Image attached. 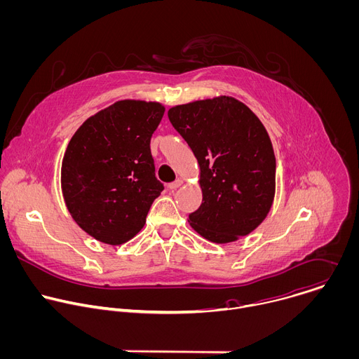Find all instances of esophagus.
I'll return each mask as SVG.
<instances>
[{
    "mask_svg": "<svg viewBox=\"0 0 359 359\" xmlns=\"http://www.w3.org/2000/svg\"><path fill=\"white\" fill-rule=\"evenodd\" d=\"M182 184H183V182H182L180 179H177V180H175L173 183H170V184H169V189H170V190H176V189H177V187H180Z\"/></svg>",
    "mask_w": 359,
    "mask_h": 359,
    "instance_id": "obj_1",
    "label": "esophagus"
}]
</instances>
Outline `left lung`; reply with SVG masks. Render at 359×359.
Wrapping results in <instances>:
<instances>
[{
  "instance_id": "1",
  "label": "left lung",
  "mask_w": 359,
  "mask_h": 359,
  "mask_svg": "<svg viewBox=\"0 0 359 359\" xmlns=\"http://www.w3.org/2000/svg\"><path fill=\"white\" fill-rule=\"evenodd\" d=\"M168 116L200 166L203 201L190 226L220 244L259 227L276 191V156L260 119L230 96L179 105Z\"/></svg>"
}]
</instances>
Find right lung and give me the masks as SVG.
I'll list each match as a JSON object with an SVG mask.
<instances>
[{
  "mask_svg": "<svg viewBox=\"0 0 359 359\" xmlns=\"http://www.w3.org/2000/svg\"><path fill=\"white\" fill-rule=\"evenodd\" d=\"M163 114L158 102L119 100L86 119L69 140L62 194L74 220L93 238L118 245L144 226L165 189L150 153Z\"/></svg>",
  "mask_w": 359,
  "mask_h": 359,
  "instance_id": "obj_1",
  "label": "right lung"
}]
</instances>
